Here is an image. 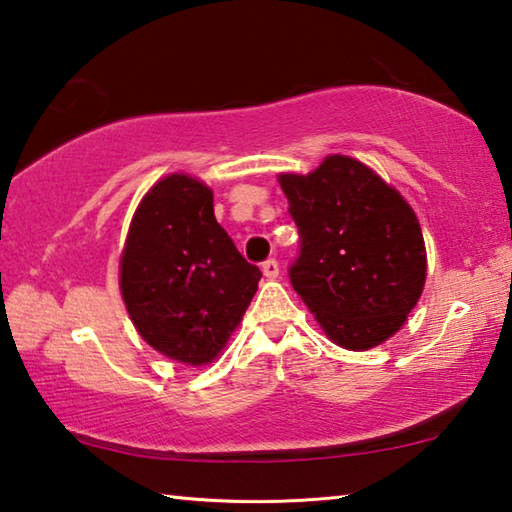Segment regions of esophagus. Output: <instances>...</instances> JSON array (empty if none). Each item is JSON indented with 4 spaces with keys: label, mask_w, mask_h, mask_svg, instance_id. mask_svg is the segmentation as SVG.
<instances>
[{
    "label": "esophagus",
    "mask_w": 512,
    "mask_h": 512,
    "mask_svg": "<svg viewBox=\"0 0 512 512\" xmlns=\"http://www.w3.org/2000/svg\"><path fill=\"white\" fill-rule=\"evenodd\" d=\"M262 271L268 280H277L280 277V264H277V259H268V262L262 264Z\"/></svg>",
    "instance_id": "34e87169"
}]
</instances>
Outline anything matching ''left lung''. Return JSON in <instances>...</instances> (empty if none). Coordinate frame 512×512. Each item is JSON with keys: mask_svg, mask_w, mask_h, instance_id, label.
I'll return each mask as SVG.
<instances>
[{"mask_svg": "<svg viewBox=\"0 0 512 512\" xmlns=\"http://www.w3.org/2000/svg\"><path fill=\"white\" fill-rule=\"evenodd\" d=\"M302 250L291 282L331 342L349 351L401 331L423 293L427 253L410 203L358 159L329 154L309 174H277Z\"/></svg>", "mask_w": 512, "mask_h": 512, "instance_id": "1", "label": "left lung"}]
</instances>
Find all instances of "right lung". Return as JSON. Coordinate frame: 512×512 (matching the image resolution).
Masks as SVG:
<instances>
[{"instance_id": "obj_1", "label": "right lung", "mask_w": 512, "mask_h": 512, "mask_svg": "<svg viewBox=\"0 0 512 512\" xmlns=\"http://www.w3.org/2000/svg\"><path fill=\"white\" fill-rule=\"evenodd\" d=\"M262 280L217 224L212 190L172 172L143 194L120 253L118 286L147 345L181 365L215 362Z\"/></svg>"}]
</instances>
